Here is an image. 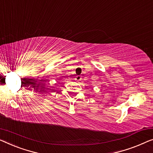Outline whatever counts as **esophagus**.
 <instances>
[{
    "label": "esophagus",
    "mask_w": 153,
    "mask_h": 153,
    "mask_svg": "<svg viewBox=\"0 0 153 153\" xmlns=\"http://www.w3.org/2000/svg\"><path fill=\"white\" fill-rule=\"evenodd\" d=\"M76 80H77V81L81 80V79H82V77H81L80 76H77L76 77Z\"/></svg>",
    "instance_id": "34e87169"
}]
</instances>
